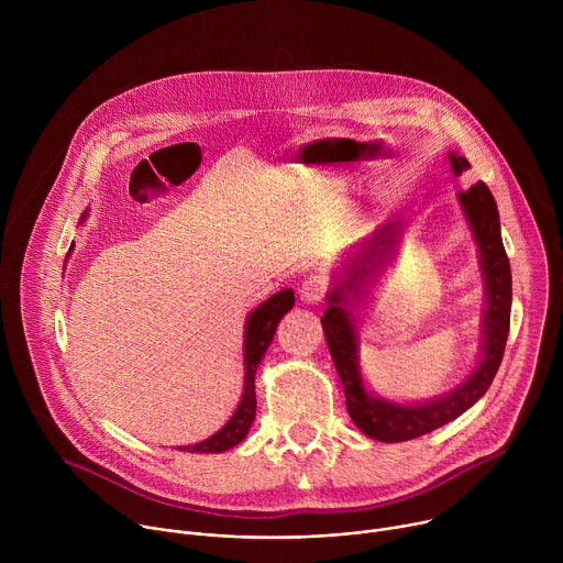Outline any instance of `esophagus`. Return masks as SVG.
Segmentation results:
<instances>
[{"label": "esophagus", "mask_w": 563, "mask_h": 563, "mask_svg": "<svg viewBox=\"0 0 563 563\" xmlns=\"http://www.w3.org/2000/svg\"><path fill=\"white\" fill-rule=\"evenodd\" d=\"M328 291H330V280L320 274H311L300 285V300L307 305H313L323 300Z\"/></svg>", "instance_id": "esophagus-1"}]
</instances>
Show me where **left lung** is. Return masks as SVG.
I'll use <instances>...</instances> for the list:
<instances>
[{"label": "left lung", "instance_id": "left-lung-1", "mask_svg": "<svg viewBox=\"0 0 563 563\" xmlns=\"http://www.w3.org/2000/svg\"><path fill=\"white\" fill-rule=\"evenodd\" d=\"M450 165L456 176H461L470 167V163L463 155H454V153H450ZM459 202L481 252V269H484V276H486V298H488V307L484 316V358H481L474 374L461 387L423 406H398L367 394L361 383L358 361H356V330L352 323V313L345 309L347 305L345 300H347V294L356 298L365 294L361 285H365L367 278L387 263V258L396 247L400 224H404L400 220L385 222L367 240V245L363 247V254L358 258V265H354L347 278L341 285H336V289L330 294L328 298L330 307L325 309V316L320 318L328 345H330L332 361L343 380L347 412L356 423V428L376 441H385V443L410 441L454 421L486 394V389L490 387L501 365L508 332H510L512 276H510V263L501 240L497 202L490 189L486 187V183H476L470 189L461 191Z\"/></svg>", "mask_w": 563, "mask_h": 563}]
</instances>
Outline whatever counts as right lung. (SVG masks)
I'll list each match as a JSON object with an SVG mask.
<instances>
[{"mask_svg": "<svg viewBox=\"0 0 563 563\" xmlns=\"http://www.w3.org/2000/svg\"><path fill=\"white\" fill-rule=\"evenodd\" d=\"M294 307V291L283 289L267 298L261 307H256L247 320V330H245V391L243 400H240L238 410L229 419V423L218 430L213 437L196 443V445H185L178 450L185 452H224L233 445L243 441L254 423L256 417V385L254 376L258 369V363L263 361L276 328L280 323V318Z\"/></svg>", "mask_w": 563, "mask_h": 563, "instance_id": "obj_1", "label": "right lung"}]
</instances>
